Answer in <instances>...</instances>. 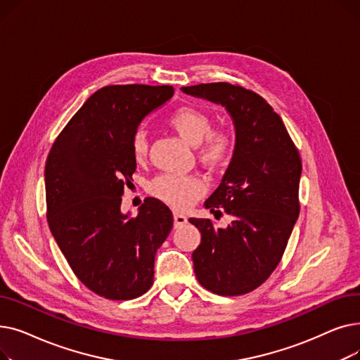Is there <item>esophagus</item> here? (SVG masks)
<instances>
[{
  "label": "esophagus",
  "instance_id": "34e87169",
  "mask_svg": "<svg viewBox=\"0 0 360 360\" xmlns=\"http://www.w3.org/2000/svg\"><path fill=\"white\" fill-rule=\"evenodd\" d=\"M186 221H188L186 216H184L181 213H174V228L175 229L181 228V226H184Z\"/></svg>",
  "mask_w": 360,
  "mask_h": 360
}]
</instances>
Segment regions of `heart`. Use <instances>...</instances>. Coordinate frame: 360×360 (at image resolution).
Segmentation results:
<instances>
[{"mask_svg": "<svg viewBox=\"0 0 360 360\" xmlns=\"http://www.w3.org/2000/svg\"><path fill=\"white\" fill-rule=\"evenodd\" d=\"M167 121L184 140L198 146L200 159L207 166H219L229 158L232 150L231 134L221 128L212 129V120L204 110L194 106H182L170 113ZM131 148L136 160H143L147 156L148 139L144 129L134 132ZM205 188V182L200 176L166 174L151 181L148 190L174 209L186 210L204 194Z\"/></svg>", "mask_w": 360, "mask_h": 360, "instance_id": "heart-1", "label": "heart"}]
</instances>
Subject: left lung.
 Masks as SVG:
<instances>
[{
	"instance_id": "8db88e82",
	"label": "left lung",
	"mask_w": 360,
	"mask_h": 360,
	"mask_svg": "<svg viewBox=\"0 0 360 360\" xmlns=\"http://www.w3.org/2000/svg\"><path fill=\"white\" fill-rule=\"evenodd\" d=\"M221 105L235 127V148L220 185L204 202L232 216L228 228L191 217L201 233L193 252L200 285L223 296L257 289L277 267L299 216L302 162L289 132L259 94L229 83L182 87Z\"/></svg>"
}]
</instances>
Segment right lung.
<instances>
[{
    "label": "right lung",
    "instance_id": "right-lung-1",
    "mask_svg": "<svg viewBox=\"0 0 360 360\" xmlns=\"http://www.w3.org/2000/svg\"><path fill=\"white\" fill-rule=\"evenodd\" d=\"M174 91L172 86L102 87L49 151V229L74 274L106 299H134L150 289L155 255L172 229V212L158 198H146L131 217L121 212V197L137 167L132 136Z\"/></svg>",
    "mask_w": 360,
    "mask_h": 360
}]
</instances>
